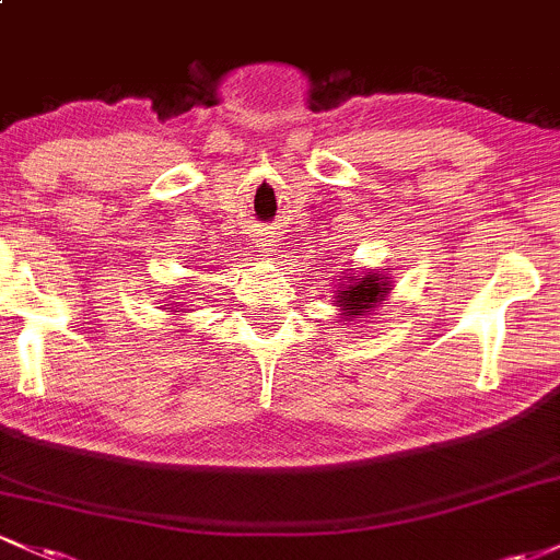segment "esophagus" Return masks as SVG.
I'll list each match as a JSON object with an SVG mask.
<instances>
[{"label": "esophagus", "mask_w": 560, "mask_h": 560, "mask_svg": "<svg viewBox=\"0 0 560 560\" xmlns=\"http://www.w3.org/2000/svg\"><path fill=\"white\" fill-rule=\"evenodd\" d=\"M260 247H266V252H273V249H270V247H276V244H273V238H260Z\"/></svg>", "instance_id": "1"}]
</instances>
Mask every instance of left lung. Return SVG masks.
<instances>
[{
    "label": "left lung",
    "instance_id": "1",
    "mask_svg": "<svg viewBox=\"0 0 560 560\" xmlns=\"http://www.w3.org/2000/svg\"><path fill=\"white\" fill-rule=\"evenodd\" d=\"M385 290H388V281H380L377 273H370L364 279H350V284L342 292L337 290V303L342 305V311L350 318H359L370 308H374V303L383 300Z\"/></svg>",
    "mask_w": 560,
    "mask_h": 560
}]
</instances>
